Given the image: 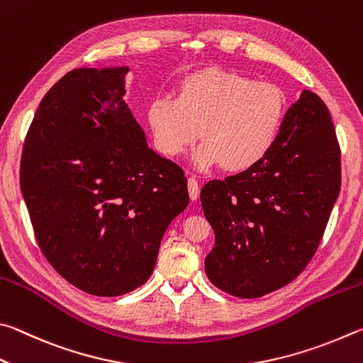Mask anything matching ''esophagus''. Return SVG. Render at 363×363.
I'll return each mask as SVG.
<instances>
[{
    "instance_id": "esophagus-1",
    "label": "esophagus",
    "mask_w": 363,
    "mask_h": 363,
    "mask_svg": "<svg viewBox=\"0 0 363 363\" xmlns=\"http://www.w3.org/2000/svg\"><path fill=\"white\" fill-rule=\"evenodd\" d=\"M188 193H189V198H191V201H196L199 198V193H201L199 183L193 177L188 178Z\"/></svg>"
}]
</instances>
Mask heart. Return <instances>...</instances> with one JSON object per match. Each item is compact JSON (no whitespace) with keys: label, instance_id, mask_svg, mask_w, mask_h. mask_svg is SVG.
<instances>
[{"label":"heart","instance_id":"b5f03b06","mask_svg":"<svg viewBox=\"0 0 363 363\" xmlns=\"http://www.w3.org/2000/svg\"><path fill=\"white\" fill-rule=\"evenodd\" d=\"M287 101L274 82L223 68L189 74L178 97L151 101L148 118L164 155L180 156L199 137L194 155L198 169L221 164L245 170L269 155L281 133Z\"/></svg>","mask_w":363,"mask_h":363}]
</instances>
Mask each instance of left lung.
Wrapping results in <instances>:
<instances>
[{
  "mask_svg": "<svg viewBox=\"0 0 363 363\" xmlns=\"http://www.w3.org/2000/svg\"><path fill=\"white\" fill-rule=\"evenodd\" d=\"M341 188V151L327 105L303 91L274 148L201 191L215 233L206 274L215 287L258 298L290 284L319 247Z\"/></svg>",
  "mask_w": 363,
  "mask_h": 363,
  "instance_id": "left-lung-1",
  "label": "left lung"
}]
</instances>
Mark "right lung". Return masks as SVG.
I'll return each instance as SVG.
<instances>
[{
	"label": "right lung",
	"instance_id": "add662e5",
	"mask_svg": "<svg viewBox=\"0 0 363 363\" xmlns=\"http://www.w3.org/2000/svg\"><path fill=\"white\" fill-rule=\"evenodd\" d=\"M127 67L78 68L31 121L21 189L38 245L76 289L119 296L148 281L165 230L185 211V172L148 148L124 101Z\"/></svg>",
	"mask_w": 363,
	"mask_h": 363
}]
</instances>
